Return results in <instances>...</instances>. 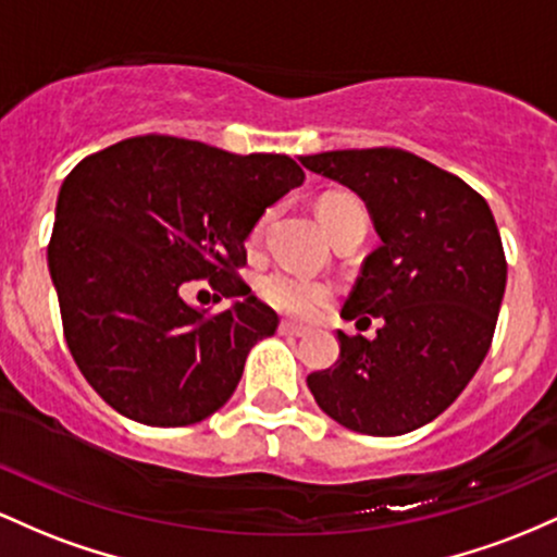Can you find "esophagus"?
Wrapping results in <instances>:
<instances>
[{"mask_svg":"<svg viewBox=\"0 0 557 557\" xmlns=\"http://www.w3.org/2000/svg\"><path fill=\"white\" fill-rule=\"evenodd\" d=\"M278 331L284 336H305V334H308V329L299 326V323H292V321H281L278 323Z\"/></svg>","mask_w":557,"mask_h":557,"instance_id":"esophagus-1","label":"esophagus"}]
</instances>
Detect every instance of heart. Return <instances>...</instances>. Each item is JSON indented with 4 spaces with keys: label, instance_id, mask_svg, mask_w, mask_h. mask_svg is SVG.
Segmentation results:
<instances>
[{
    "label": "heart",
    "instance_id": "1",
    "mask_svg": "<svg viewBox=\"0 0 557 557\" xmlns=\"http://www.w3.org/2000/svg\"><path fill=\"white\" fill-rule=\"evenodd\" d=\"M352 208H362L358 197L326 195L321 202H318V215H321L326 231H331V226H334V223ZM262 226H265V221H258V226L252 228V242L260 239ZM258 292H260V297L271 305V308H276L281 312H289V315H299V318L312 315V312H315L318 308H323V305L334 297V286H331L329 281L299 276V273H292V271L265 273V276L260 278Z\"/></svg>",
    "mask_w": 557,
    "mask_h": 557
}]
</instances>
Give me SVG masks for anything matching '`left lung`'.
<instances>
[{"label":"left lung","mask_w":557,"mask_h":557,"mask_svg":"<svg viewBox=\"0 0 557 557\" xmlns=\"http://www.w3.org/2000/svg\"><path fill=\"white\" fill-rule=\"evenodd\" d=\"M360 195L381 239L342 315L381 321L373 339L339 331V358L308 376L326 416L371 436L426 426L466 389L495 336L508 262L486 199L397 147L299 158Z\"/></svg>","instance_id":"left-lung-1"}]
</instances>
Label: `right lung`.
Segmentation results:
<instances>
[{
	"label": "right lung",
	"mask_w": 557,
	"mask_h": 557,
	"mask_svg": "<svg viewBox=\"0 0 557 557\" xmlns=\"http://www.w3.org/2000/svg\"><path fill=\"white\" fill-rule=\"evenodd\" d=\"M302 181L286 154L162 134L112 144L67 173L49 273L73 360L110 408L173 429L226 405L249 349L278 326L239 276L245 239ZM195 277L237 302L212 317L191 309L180 286Z\"/></svg>",
	"instance_id": "right-lung-1"
}]
</instances>
